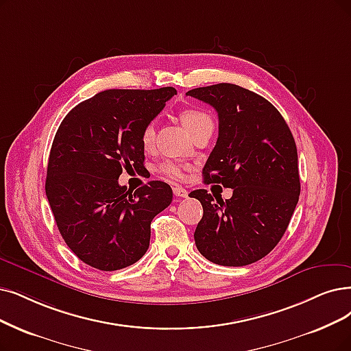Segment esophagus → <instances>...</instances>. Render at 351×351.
<instances>
[{
  "instance_id": "obj_1",
  "label": "esophagus",
  "mask_w": 351,
  "mask_h": 351,
  "mask_svg": "<svg viewBox=\"0 0 351 351\" xmlns=\"http://www.w3.org/2000/svg\"><path fill=\"white\" fill-rule=\"evenodd\" d=\"M173 193H174L176 197H183V199L189 197V191L186 189H183V187H174Z\"/></svg>"
}]
</instances>
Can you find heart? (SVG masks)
<instances>
[{"instance_id":"1","label":"heart","mask_w":351,"mask_h":351,"mask_svg":"<svg viewBox=\"0 0 351 351\" xmlns=\"http://www.w3.org/2000/svg\"><path fill=\"white\" fill-rule=\"evenodd\" d=\"M180 119L190 134L197 128H200L202 125L212 122V119H210V117L206 114V112L195 108L181 110ZM139 139H141V144L145 149H151L154 145V141H156V123L147 122L144 125V128L141 130V134H139ZM186 170H187V165L176 162V161H164L158 165V171L170 180L183 178Z\"/></svg>"}]
</instances>
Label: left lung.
<instances>
[{
  "label": "left lung",
  "mask_w": 351,
  "mask_h": 351,
  "mask_svg": "<svg viewBox=\"0 0 351 351\" xmlns=\"http://www.w3.org/2000/svg\"><path fill=\"white\" fill-rule=\"evenodd\" d=\"M186 95L213 106L219 117L204 183L233 190L226 202L203 189L190 193L203 206L195 246L217 265L254 263L281 241L297 207L301 184L295 141L278 109L255 92L217 83Z\"/></svg>",
  "instance_id": "8db88e82"
}]
</instances>
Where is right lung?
<instances>
[{"label": "right lung", "instance_id": "right-lung-1", "mask_svg": "<svg viewBox=\"0 0 351 351\" xmlns=\"http://www.w3.org/2000/svg\"><path fill=\"white\" fill-rule=\"evenodd\" d=\"M174 88L109 89L76 105L54 135L46 195L70 250L92 268L118 271L141 259L151 221L173 200L162 181L136 190L119 186L122 168L144 164L139 134Z\"/></svg>", "mask_w": 351, "mask_h": 351}]
</instances>
